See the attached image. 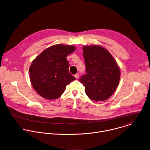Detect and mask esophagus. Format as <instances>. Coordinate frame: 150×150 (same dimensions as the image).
<instances>
[{
    "mask_svg": "<svg viewBox=\"0 0 150 150\" xmlns=\"http://www.w3.org/2000/svg\"><path fill=\"white\" fill-rule=\"evenodd\" d=\"M79 74L78 73V74H76L75 75V77L76 78V79H78V78H79Z\"/></svg>",
    "mask_w": 150,
    "mask_h": 150,
    "instance_id": "1",
    "label": "esophagus"
}]
</instances>
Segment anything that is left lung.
<instances>
[{"instance_id": "1", "label": "left lung", "mask_w": 150, "mask_h": 150, "mask_svg": "<svg viewBox=\"0 0 150 150\" xmlns=\"http://www.w3.org/2000/svg\"><path fill=\"white\" fill-rule=\"evenodd\" d=\"M82 48L86 74L79 81L85 86V93L91 100H106L113 94L119 85V67L110 53L103 47L91 45Z\"/></svg>"}]
</instances>
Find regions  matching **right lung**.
<instances>
[{
    "mask_svg": "<svg viewBox=\"0 0 150 150\" xmlns=\"http://www.w3.org/2000/svg\"><path fill=\"white\" fill-rule=\"evenodd\" d=\"M75 50L73 45L57 44L44 50L33 61L30 78L35 91L47 99H56L66 86L76 78L69 73L67 56Z\"/></svg>",
    "mask_w": 150,
    "mask_h": 150,
    "instance_id": "1",
    "label": "right lung"
}]
</instances>
